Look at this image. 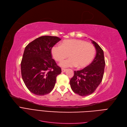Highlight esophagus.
I'll return each instance as SVG.
<instances>
[{"mask_svg":"<svg viewBox=\"0 0 127 127\" xmlns=\"http://www.w3.org/2000/svg\"><path fill=\"white\" fill-rule=\"evenodd\" d=\"M66 71V69H65V68H62V71L63 72H65V71Z\"/></svg>","mask_w":127,"mask_h":127,"instance_id":"34e87169","label":"esophagus"}]
</instances>
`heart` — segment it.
I'll return each mask as SVG.
<instances>
[{"mask_svg": "<svg viewBox=\"0 0 127 127\" xmlns=\"http://www.w3.org/2000/svg\"><path fill=\"white\" fill-rule=\"evenodd\" d=\"M51 54L56 61L61 62L67 57L71 59L61 63L62 67H75L82 68L91 63L95 54V48L91 43L77 39L64 40L61 45L53 46Z\"/></svg>", "mask_w": 127, "mask_h": 127, "instance_id": "1", "label": "heart"}]
</instances>
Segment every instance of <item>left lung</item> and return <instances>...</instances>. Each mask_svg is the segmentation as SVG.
<instances>
[{
	"mask_svg": "<svg viewBox=\"0 0 127 127\" xmlns=\"http://www.w3.org/2000/svg\"><path fill=\"white\" fill-rule=\"evenodd\" d=\"M96 49V55L92 62L80 71H75L74 76L70 80L73 91L80 96L91 95L101 83L104 74L105 60L102 49L92 40Z\"/></svg>",
	"mask_w": 127,
	"mask_h": 127,
	"instance_id": "1",
	"label": "left lung"
}]
</instances>
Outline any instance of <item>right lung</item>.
I'll return each instance as SVG.
<instances>
[{
	"mask_svg": "<svg viewBox=\"0 0 127 127\" xmlns=\"http://www.w3.org/2000/svg\"><path fill=\"white\" fill-rule=\"evenodd\" d=\"M61 38L43 36L28 44L21 62V73L24 83L30 91L37 95L50 93L61 68L52 59L51 48Z\"/></svg>",
	"mask_w": 127,
	"mask_h": 127,
	"instance_id": "right-lung-1",
	"label": "right lung"
}]
</instances>
